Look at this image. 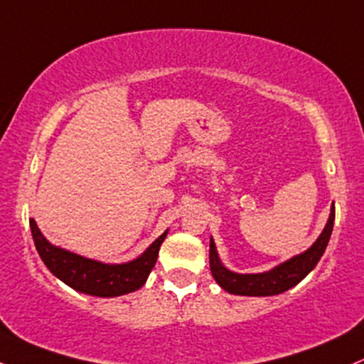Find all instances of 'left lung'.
I'll return each instance as SVG.
<instances>
[{
    "mask_svg": "<svg viewBox=\"0 0 364 364\" xmlns=\"http://www.w3.org/2000/svg\"><path fill=\"white\" fill-rule=\"evenodd\" d=\"M335 221V205L331 203L330 218L326 221L325 230L318 237V240L306 250V252L294 255L289 261L282 262V264L273 267V269L264 271V273H255V274H242L233 273L228 267L223 266L221 259H219L218 250H215V243L210 238V249H209V264L210 273L215 282L219 283L221 289L226 292L235 295H252V297H266V295H278L287 292L289 289L302 282L318 261L321 259L323 252H325L326 245L331 237V230H333Z\"/></svg>",
    "mask_w": 364,
    "mask_h": 364,
    "instance_id": "8db88e82",
    "label": "left lung"
}]
</instances>
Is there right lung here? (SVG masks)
<instances>
[{
    "instance_id": "right-lung-1",
    "label": "right lung",
    "mask_w": 364,
    "mask_h": 364,
    "mask_svg": "<svg viewBox=\"0 0 364 364\" xmlns=\"http://www.w3.org/2000/svg\"><path fill=\"white\" fill-rule=\"evenodd\" d=\"M29 225L36 250L48 269L70 289L87 295H97V297H117V295L141 289L151 267L157 262L159 249L164 238L167 237V231H164L145 252L133 261L124 262V264H105V262L93 261V259L51 245L43 237L34 219H31Z\"/></svg>"
}]
</instances>
